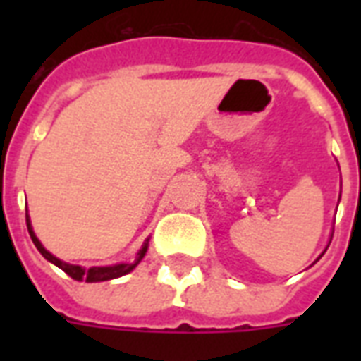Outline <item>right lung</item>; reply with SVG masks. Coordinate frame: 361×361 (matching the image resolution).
I'll use <instances>...</instances> for the list:
<instances>
[{
    "label": "right lung",
    "mask_w": 361,
    "mask_h": 361,
    "mask_svg": "<svg viewBox=\"0 0 361 361\" xmlns=\"http://www.w3.org/2000/svg\"><path fill=\"white\" fill-rule=\"evenodd\" d=\"M25 223H27V232H30L31 240H33V243H35V247L39 249V252H41L42 257L47 258L48 262H52L54 266H58V268H61L65 271V274L69 275V277H73L75 281H86V283H99V281H110V279H116V277H121V275H127L129 271H133V269L136 268V264L140 262L142 258H144V255H146L147 251V241H144V245H142V249L138 251V255H136V260L133 264H116V266H103V268H82V266H73V264H67L63 262V260H59V258H56L52 255V252H48L44 247H42V243L39 240H37L35 232H33V228H31V221L30 217L25 215Z\"/></svg>",
    "instance_id": "right-lung-1"
}]
</instances>
